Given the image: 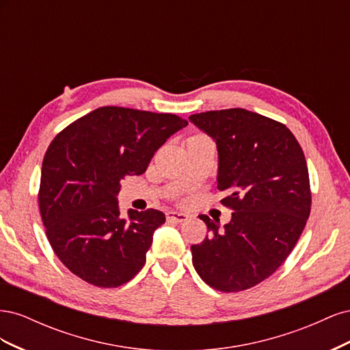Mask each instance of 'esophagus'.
I'll return each mask as SVG.
<instances>
[{"label":"esophagus","instance_id":"esophagus-1","mask_svg":"<svg viewBox=\"0 0 350 350\" xmlns=\"http://www.w3.org/2000/svg\"><path fill=\"white\" fill-rule=\"evenodd\" d=\"M166 219H167V221H178V224H184V221H187L189 219V216L185 213H179V211H167Z\"/></svg>","mask_w":350,"mask_h":350}]
</instances>
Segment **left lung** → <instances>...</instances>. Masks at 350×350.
<instances>
[{
    "instance_id": "obj_1",
    "label": "left lung",
    "mask_w": 350,
    "mask_h": 350,
    "mask_svg": "<svg viewBox=\"0 0 350 350\" xmlns=\"http://www.w3.org/2000/svg\"><path fill=\"white\" fill-rule=\"evenodd\" d=\"M189 121L213 137L219 152L217 189L234 210L210 235L191 245L193 264L211 288L241 292L276 271L298 242L311 211L308 166L284 124L242 108L194 113Z\"/></svg>"
}]
</instances>
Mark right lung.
Wrapping results in <instances>:
<instances>
[{"instance_id":"right-lung-1","label":"right lung","mask_w":350,"mask_h":350,"mask_svg":"<svg viewBox=\"0 0 350 350\" xmlns=\"http://www.w3.org/2000/svg\"><path fill=\"white\" fill-rule=\"evenodd\" d=\"M188 122L174 113L102 107L71 122L42 162L39 210L59 261L98 288H118L139 273L153 232L154 208L118 206L121 181L146 172L154 152Z\"/></svg>"}]
</instances>
